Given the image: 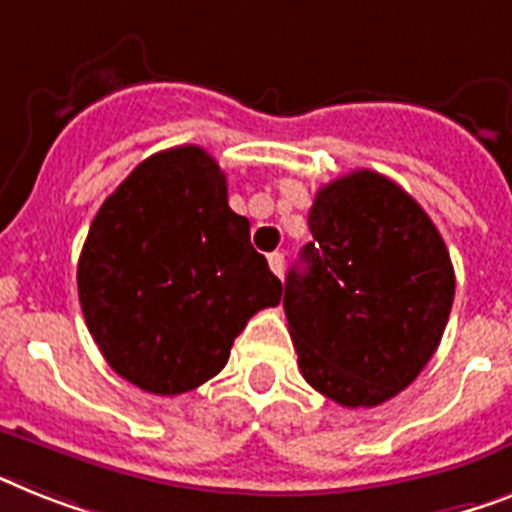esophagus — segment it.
<instances>
[{"label":"esophagus","instance_id":"esophagus-1","mask_svg":"<svg viewBox=\"0 0 512 512\" xmlns=\"http://www.w3.org/2000/svg\"><path fill=\"white\" fill-rule=\"evenodd\" d=\"M269 269H272L277 277H282V272H285V256H282V253H269Z\"/></svg>","mask_w":512,"mask_h":512}]
</instances>
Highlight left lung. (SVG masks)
Here are the masks:
<instances>
[{
    "label": "left lung",
    "mask_w": 512,
    "mask_h": 512,
    "mask_svg": "<svg viewBox=\"0 0 512 512\" xmlns=\"http://www.w3.org/2000/svg\"><path fill=\"white\" fill-rule=\"evenodd\" d=\"M308 230L282 301L303 379L345 408L382 405L421 374L447 327L455 272L445 240L371 170L324 185Z\"/></svg>",
    "instance_id": "1"
}]
</instances>
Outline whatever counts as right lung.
<instances>
[{"mask_svg":"<svg viewBox=\"0 0 512 512\" xmlns=\"http://www.w3.org/2000/svg\"><path fill=\"white\" fill-rule=\"evenodd\" d=\"M227 204V177L201 146L149 156L101 204L78 261L88 332L122 379L183 395L225 369L282 282Z\"/></svg>","mask_w":512,"mask_h":512,"instance_id":"right-lung-1","label":"right lung"}]
</instances>
